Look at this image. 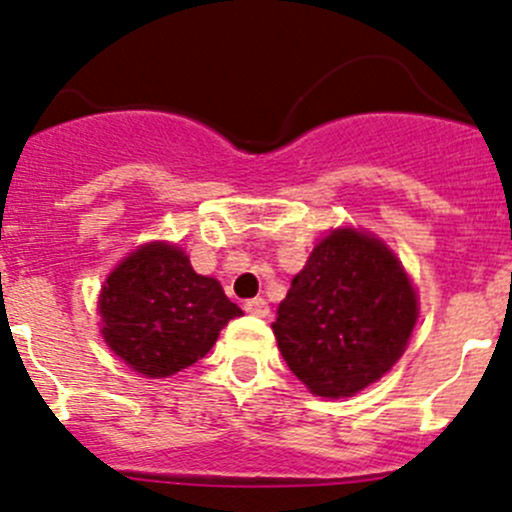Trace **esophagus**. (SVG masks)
Returning a JSON list of instances; mask_svg holds the SVG:
<instances>
[{
    "instance_id": "obj_1",
    "label": "esophagus",
    "mask_w": 512,
    "mask_h": 512,
    "mask_svg": "<svg viewBox=\"0 0 512 512\" xmlns=\"http://www.w3.org/2000/svg\"><path fill=\"white\" fill-rule=\"evenodd\" d=\"M245 312L255 317H267L270 315V305H267L265 297H252V300L245 302Z\"/></svg>"
}]
</instances>
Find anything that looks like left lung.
<instances>
[{
  "label": "left lung",
  "mask_w": 512,
  "mask_h": 512,
  "mask_svg": "<svg viewBox=\"0 0 512 512\" xmlns=\"http://www.w3.org/2000/svg\"><path fill=\"white\" fill-rule=\"evenodd\" d=\"M418 297L393 252L335 230L292 277L272 325L290 370L320 398H347L403 355Z\"/></svg>",
  "instance_id": "left-lung-1"
}]
</instances>
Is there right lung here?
Masks as SVG:
<instances>
[{
	"label": "right lung",
	"instance_id": "add662e5",
	"mask_svg": "<svg viewBox=\"0 0 512 512\" xmlns=\"http://www.w3.org/2000/svg\"><path fill=\"white\" fill-rule=\"evenodd\" d=\"M104 342L132 370L167 377L205 357L222 327L242 310L190 257L157 242L132 252L99 295Z\"/></svg>",
	"mask_w": 512,
	"mask_h": 512
}]
</instances>
